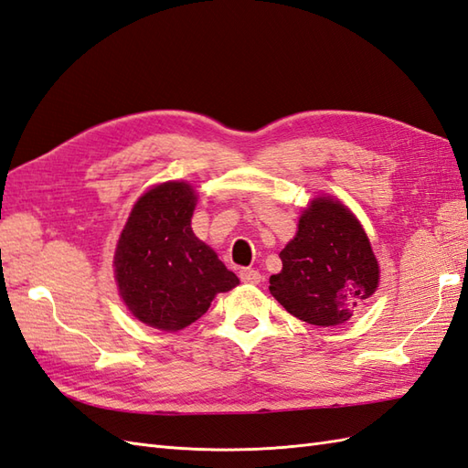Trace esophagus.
Segmentation results:
<instances>
[{
  "mask_svg": "<svg viewBox=\"0 0 468 468\" xmlns=\"http://www.w3.org/2000/svg\"><path fill=\"white\" fill-rule=\"evenodd\" d=\"M239 277H241L243 282H250V284L261 282V272L255 269H241L239 271Z\"/></svg>",
  "mask_w": 468,
  "mask_h": 468,
  "instance_id": "34e87169",
  "label": "esophagus"
}]
</instances>
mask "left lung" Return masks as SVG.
Returning a JSON list of instances; mask_svg holds the SVG:
<instances>
[{"mask_svg":"<svg viewBox=\"0 0 468 468\" xmlns=\"http://www.w3.org/2000/svg\"><path fill=\"white\" fill-rule=\"evenodd\" d=\"M282 271L271 294L298 320L340 326L376 292L379 267L362 225L340 201L316 197L292 241L281 250Z\"/></svg>","mask_w":468,"mask_h":468,"instance_id":"1","label":"left lung"}]
</instances>
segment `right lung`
<instances>
[{
	"label": "right lung",
	"mask_w": 468,
	"mask_h": 468,
	"mask_svg": "<svg viewBox=\"0 0 468 468\" xmlns=\"http://www.w3.org/2000/svg\"><path fill=\"white\" fill-rule=\"evenodd\" d=\"M196 194L165 182L144 194L118 239L114 272L120 296L144 324L176 332L207 313L218 292L239 279L191 231Z\"/></svg>",
	"instance_id": "obj_1"
}]
</instances>
